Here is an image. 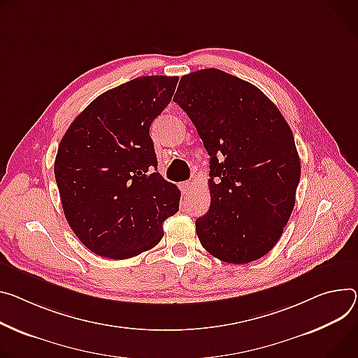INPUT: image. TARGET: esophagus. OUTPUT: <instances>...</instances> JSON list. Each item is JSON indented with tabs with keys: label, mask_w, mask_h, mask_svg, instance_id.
Masks as SVG:
<instances>
[{
	"label": "esophagus",
	"mask_w": 358,
	"mask_h": 358,
	"mask_svg": "<svg viewBox=\"0 0 358 358\" xmlns=\"http://www.w3.org/2000/svg\"><path fill=\"white\" fill-rule=\"evenodd\" d=\"M191 187H192V182H191V181H184V182H181V184H180V188H181L182 194H187V192H189Z\"/></svg>",
	"instance_id": "1"
}]
</instances>
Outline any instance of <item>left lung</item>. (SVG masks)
I'll return each mask as SVG.
<instances>
[{
	"label": "left lung",
	"mask_w": 358,
	"mask_h": 358,
	"mask_svg": "<svg viewBox=\"0 0 358 358\" xmlns=\"http://www.w3.org/2000/svg\"><path fill=\"white\" fill-rule=\"evenodd\" d=\"M174 101L210 155L211 204L196 221L201 245L225 263L255 262L294 208L301 164L289 125L262 90L217 69L182 76Z\"/></svg>",
	"instance_id": "obj_1"
}]
</instances>
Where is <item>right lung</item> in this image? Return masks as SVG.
I'll use <instances>...</instances> for the list:
<instances>
[{"mask_svg": "<svg viewBox=\"0 0 358 358\" xmlns=\"http://www.w3.org/2000/svg\"><path fill=\"white\" fill-rule=\"evenodd\" d=\"M178 78L138 77L101 94L64 134L54 164L64 214L78 240L111 259L155 247L181 192L157 173L151 122Z\"/></svg>", "mask_w": 358, "mask_h": 358, "instance_id": "1", "label": "right lung"}]
</instances>
